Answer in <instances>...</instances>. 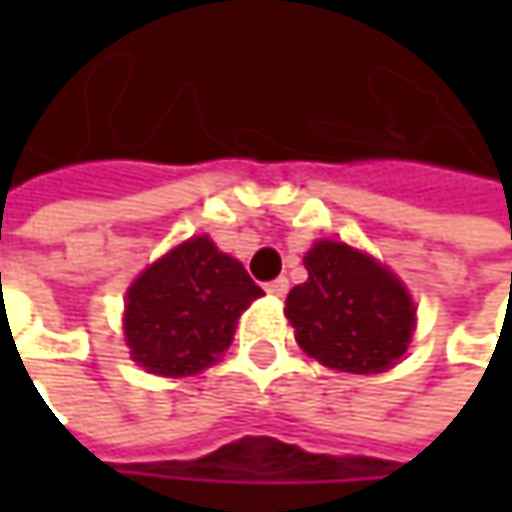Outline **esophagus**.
<instances>
[{
	"label": "esophagus",
	"mask_w": 512,
	"mask_h": 512,
	"mask_svg": "<svg viewBox=\"0 0 512 512\" xmlns=\"http://www.w3.org/2000/svg\"><path fill=\"white\" fill-rule=\"evenodd\" d=\"M287 290H290V281H287V278H284V275H281V278H275V281H269V284H266V293H269V296H278V299H281V296H284V293H287Z\"/></svg>",
	"instance_id": "esophagus-1"
}]
</instances>
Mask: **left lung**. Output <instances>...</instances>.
I'll use <instances>...</instances> for the list:
<instances>
[{
	"label": "left lung",
	"instance_id": "1",
	"mask_svg": "<svg viewBox=\"0 0 512 512\" xmlns=\"http://www.w3.org/2000/svg\"><path fill=\"white\" fill-rule=\"evenodd\" d=\"M308 281L287 293V320L299 347L347 373H379L406 353L415 308L403 284L344 243H317L305 255Z\"/></svg>",
	"mask_w": 512,
	"mask_h": 512
}]
</instances>
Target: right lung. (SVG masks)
<instances>
[{"label": "right lung", "instance_id": "add662e5", "mask_svg": "<svg viewBox=\"0 0 512 512\" xmlns=\"http://www.w3.org/2000/svg\"><path fill=\"white\" fill-rule=\"evenodd\" d=\"M263 296L240 260L207 237L156 260L127 293V347L159 376H189L222 356L237 317Z\"/></svg>", "mask_w": 512, "mask_h": 512}]
</instances>
